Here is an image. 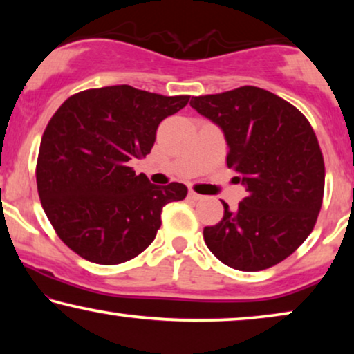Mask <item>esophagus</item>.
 <instances>
[{
	"label": "esophagus",
	"instance_id": "obj_1",
	"mask_svg": "<svg viewBox=\"0 0 354 354\" xmlns=\"http://www.w3.org/2000/svg\"><path fill=\"white\" fill-rule=\"evenodd\" d=\"M188 198H190L192 201H200V200H203V196H201V195H198V193H195V192H190V193H188Z\"/></svg>",
	"mask_w": 354,
	"mask_h": 354
}]
</instances>
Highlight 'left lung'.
<instances>
[{
  "label": "left lung",
  "instance_id": "8db88e82",
  "mask_svg": "<svg viewBox=\"0 0 354 354\" xmlns=\"http://www.w3.org/2000/svg\"><path fill=\"white\" fill-rule=\"evenodd\" d=\"M190 106L224 132L227 166L246 195L219 224L205 227L206 246L232 269L256 272L288 258L311 234L322 206L326 167L308 119L258 86L193 96Z\"/></svg>",
  "mask_w": 354,
  "mask_h": 354
}]
</instances>
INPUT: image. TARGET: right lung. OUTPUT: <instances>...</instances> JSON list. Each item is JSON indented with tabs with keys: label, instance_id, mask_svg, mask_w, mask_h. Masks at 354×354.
I'll use <instances>...</instances> for the list:
<instances>
[{
	"label": "right lung",
	"instance_id": "right-lung-1",
	"mask_svg": "<svg viewBox=\"0 0 354 354\" xmlns=\"http://www.w3.org/2000/svg\"><path fill=\"white\" fill-rule=\"evenodd\" d=\"M188 100L114 85L72 95L56 111L41 137L37 188L46 217L72 251L114 266L151 245L162 207L188 190L177 182L154 185L130 161L149 154L158 125Z\"/></svg>",
	"mask_w": 354,
	"mask_h": 354
}]
</instances>
